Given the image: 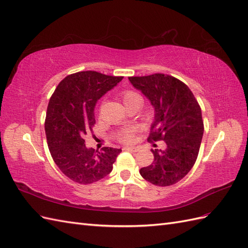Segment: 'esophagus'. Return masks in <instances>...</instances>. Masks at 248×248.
I'll use <instances>...</instances> for the list:
<instances>
[{
	"label": "esophagus",
	"instance_id": "34e87169",
	"mask_svg": "<svg viewBox=\"0 0 248 248\" xmlns=\"http://www.w3.org/2000/svg\"><path fill=\"white\" fill-rule=\"evenodd\" d=\"M123 150H128V152H139L138 147H124Z\"/></svg>",
	"mask_w": 248,
	"mask_h": 248
}]
</instances>
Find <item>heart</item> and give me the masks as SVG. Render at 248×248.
<instances>
[{
	"label": "heart",
	"mask_w": 248,
	"mask_h": 248,
	"mask_svg": "<svg viewBox=\"0 0 248 248\" xmlns=\"http://www.w3.org/2000/svg\"><path fill=\"white\" fill-rule=\"evenodd\" d=\"M121 96H122V100L125 105H127L128 103H130V102H134V101H142L141 95L138 93L134 92V90H124V92L121 93ZM135 132L136 130L134 128L123 129L120 132L118 139L121 142L126 143V144L131 143L135 139Z\"/></svg>",
	"instance_id": "heart-1"
}]
</instances>
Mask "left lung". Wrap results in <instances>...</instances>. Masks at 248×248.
Listing matches in <instances>:
<instances>
[{"label":"left lung","instance_id":"8db88e82","mask_svg":"<svg viewBox=\"0 0 248 248\" xmlns=\"http://www.w3.org/2000/svg\"><path fill=\"white\" fill-rule=\"evenodd\" d=\"M128 78L155 108L148 141L166 143L164 150L152 149L154 161L141 168V176L156 186L176 184L198 158L204 132L201 107L188 86L177 78L155 74Z\"/></svg>","mask_w":248,"mask_h":248}]
</instances>
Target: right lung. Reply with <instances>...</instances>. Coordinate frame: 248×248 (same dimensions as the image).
<instances>
[{"label":"right lung","instance_id":"1","mask_svg":"<svg viewBox=\"0 0 248 248\" xmlns=\"http://www.w3.org/2000/svg\"><path fill=\"white\" fill-rule=\"evenodd\" d=\"M123 77L80 71L66 77L54 90L47 107L45 132L52 159L66 177L92 184L112 170L121 149L85 146V136L95 124L94 106Z\"/></svg>","mask_w":248,"mask_h":248}]
</instances>
